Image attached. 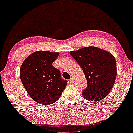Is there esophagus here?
Here are the masks:
<instances>
[{
  "label": "esophagus",
  "instance_id": "obj_1",
  "mask_svg": "<svg viewBox=\"0 0 133 133\" xmlns=\"http://www.w3.org/2000/svg\"><path fill=\"white\" fill-rule=\"evenodd\" d=\"M69 82H70V83H73V82H74L73 77H71V79H70V81H69Z\"/></svg>",
  "mask_w": 133,
  "mask_h": 133
}]
</instances>
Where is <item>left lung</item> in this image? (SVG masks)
Listing matches in <instances>:
<instances>
[{"mask_svg": "<svg viewBox=\"0 0 133 133\" xmlns=\"http://www.w3.org/2000/svg\"><path fill=\"white\" fill-rule=\"evenodd\" d=\"M70 53L82 69L88 83L82 92L83 97L95 102L104 99L111 91L117 76L114 56L96 46L84 47Z\"/></svg>", "mask_w": 133, "mask_h": 133, "instance_id": "8db88e82", "label": "left lung"}]
</instances>
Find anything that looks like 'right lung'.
<instances>
[{
    "mask_svg": "<svg viewBox=\"0 0 133 133\" xmlns=\"http://www.w3.org/2000/svg\"><path fill=\"white\" fill-rule=\"evenodd\" d=\"M59 52L37 51L28 56L20 68L22 83L30 97L42 105L52 104L61 97L67 85L61 72L52 65Z\"/></svg>",
    "mask_w": 133,
    "mask_h": 133,
    "instance_id": "1",
    "label": "right lung"
}]
</instances>
